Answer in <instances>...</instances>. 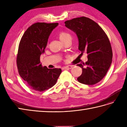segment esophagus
<instances>
[{
	"label": "esophagus",
	"instance_id": "esophagus-1",
	"mask_svg": "<svg viewBox=\"0 0 127 127\" xmlns=\"http://www.w3.org/2000/svg\"><path fill=\"white\" fill-rule=\"evenodd\" d=\"M71 68H72V66H71V65H68V66L62 67V69H70Z\"/></svg>",
	"mask_w": 127,
	"mask_h": 127
}]
</instances>
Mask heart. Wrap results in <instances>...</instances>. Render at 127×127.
Here are the masks:
<instances>
[{"label": "heart", "instance_id": "1", "mask_svg": "<svg viewBox=\"0 0 127 127\" xmlns=\"http://www.w3.org/2000/svg\"><path fill=\"white\" fill-rule=\"evenodd\" d=\"M59 39L63 43L68 40H71V36L68 33L66 32H61L58 34Z\"/></svg>", "mask_w": 127, "mask_h": 127}]
</instances>
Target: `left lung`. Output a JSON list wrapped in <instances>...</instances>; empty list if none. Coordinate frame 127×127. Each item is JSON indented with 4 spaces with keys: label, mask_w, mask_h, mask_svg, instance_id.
Wrapping results in <instances>:
<instances>
[{
    "label": "left lung",
    "mask_w": 127,
    "mask_h": 127,
    "mask_svg": "<svg viewBox=\"0 0 127 127\" xmlns=\"http://www.w3.org/2000/svg\"><path fill=\"white\" fill-rule=\"evenodd\" d=\"M64 23L76 34L81 54L85 52L88 55L86 63L77 64L82 69L77 81L87 85L96 84L106 75L112 63V51L108 37L98 23L88 17L75 18Z\"/></svg>",
    "instance_id": "8db88e82"
}]
</instances>
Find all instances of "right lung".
I'll return each instance as SVG.
<instances>
[{"mask_svg":"<svg viewBox=\"0 0 127 127\" xmlns=\"http://www.w3.org/2000/svg\"><path fill=\"white\" fill-rule=\"evenodd\" d=\"M58 23L37 22L27 29L21 39L16 59L18 73L32 90L42 92L55 85L61 69L42 66L40 57L47 46L48 39Z\"/></svg>","mask_w":127,"mask_h":127,"instance_id":"1","label":"right lung"}]
</instances>
